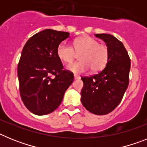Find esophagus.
<instances>
[{
	"label": "esophagus",
	"mask_w": 147,
	"mask_h": 147,
	"mask_svg": "<svg viewBox=\"0 0 147 147\" xmlns=\"http://www.w3.org/2000/svg\"><path fill=\"white\" fill-rule=\"evenodd\" d=\"M74 80H80V76H78V75L76 74H74Z\"/></svg>",
	"instance_id": "obj_1"
}]
</instances>
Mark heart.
Segmentation results:
<instances>
[{
  "label": "heart",
  "instance_id": "obj_1",
  "mask_svg": "<svg viewBox=\"0 0 147 147\" xmlns=\"http://www.w3.org/2000/svg\"><path fill=\"white\" fill-rule=\"evenodd\" d=\"M80 54V61L71 63L67 69L75 74L85 73L90 68L93 72L102 71L109 59V51L105 45L90 36H84L74 41L73 46L62 41L57 48V55L65 63H70Z\"/></svg>",
  "mask_w": 147,
  "mask_h": 147
}]
</instances>
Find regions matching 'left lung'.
<instances>
[{
  "label": "left lung",
  "mask_w": 147,
  "mask_h": 147,
  "mask_svg": "<svg viewBox=\"0 0 147 147\" xmlns=\"http://www.w3.org/2000/svg\"><path fill=\"white\" fill-rule=\"evenodd\" d=\"M106 42L109 59L102 71L90 76H82L81 91L83 106L96 115H106L120 104L129 85L130 58L120 40L108 34H96Z\"/></svg>",
  "instance_id": "obj_1"
}]
</instances>
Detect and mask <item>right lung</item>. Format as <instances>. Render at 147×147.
<instances>
[{
	"mask_svg": "<svg viewBox=\"0 0 147 147\" xmlns=\"http://www.w3.org/2000/svg\"><path fill=\"white\" fill-rule=\"evenodd\" d=\"M69 33L45 29L32 36L23 47L18 65L20 96L26 108L37 115L59 106L74 74L63 70L57 48Z\"/></svg>",
	"mask_w": 147,
	"mask_h": 147,
	"instance_id": "right-lung-1",
	"label": "right lung"
}]
</instances>
